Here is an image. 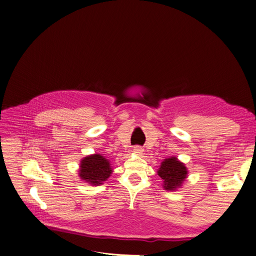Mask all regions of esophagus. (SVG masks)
I'll list each match as a JSON object with an SVG mask.
<instances>
[{
    "label": "esophagus",
    "mask_w": 256,
    "mask_h": 256,
    "mask_svg": "<svg viewBox=\"0 0 256 256\" xmlns=\"http://www.w3.org/2000/svg\"><path fill=\"white\" fill-rule=\"evenodd\" d=\"M134 152L136 153V154H142L144 152V150H142L140 146H136V147L134 148Z\"/></svg>",
    "instance_id": "obj_1"
}]
</instances>
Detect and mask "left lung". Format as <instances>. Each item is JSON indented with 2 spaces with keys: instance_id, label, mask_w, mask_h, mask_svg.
Here are the masks:
<instances>
[{
  "instance_id": "obj_1",
  "label": "left lung",
  "mask_w": 256,
  "mask_h": 256,
  "mask_svg": "<svg viewBox=\"0 0 256 256\" xmlns=\"http://www.w3.org/2000/svg\"><path fill=\"white\" fill-rule=\"evenodd\" d=\"M186 174L188 170L184 164L179 162L175 157L165 159L158 170V175L163 179V186L167 190H174L181 186Z\"/></svg>"
}]
</instances>
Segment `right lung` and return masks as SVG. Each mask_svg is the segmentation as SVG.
<instances>
[{
  "instance_id": "add662e5",
  "label": "right lung",
  "mask_w": 256,
  "mask_h": 256,
  "mask_svg": "<svg viewBox=\"0 0 256 256\" xmlns=\"http://www.w3.org/2000/svg\"><path fill=\"white\" fill-rule=\"evenodd\" d=\"M81 179L89 182L92 186H100L110 176L112 169L110 163L100 154L85 157L81 161L79 170Z\"/></svg>"
}]
</instances>
